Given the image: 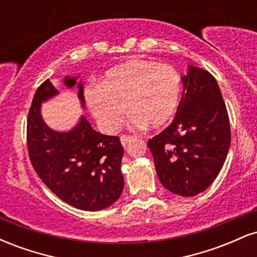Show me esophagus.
I'll use <instances>...</instances> for the list:
<instances>
[{"instance_id": "esophagus-1", "label": "esophagus", "mask_w": 257, "mask_h": 257, "mask_svg": "<svg viewBox=\"0 0 257 257\" xmlns=\"http://www.w3.org/2000/svg\"><path fill=\"white\" fill-rule=\"evenodd\" d=\"M133 140H134V137H129V135H122L120 137V143H122L123 146H126Z\"/></svg>"}]
</instances>
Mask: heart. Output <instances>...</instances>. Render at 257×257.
Here are the masks:
<instances>
[{
    "label": "heart",
    "mask_w": 257,
    "mask_h": 257,
    "mask_svg": "<svg viewBox=\"0 0 257 257\" xmlns=\"http://www.w3.org/2000/svg\"><path fill=\"white\" fill-rule=\"evenodd\" d=\"M84 96L91 113L107 132L122 124L125 105L134 128L162 126L179 107L181 77L172 65L134 59L106 71L100 84L85 88Z\"/></svg>",
    "instance_id": "heart-1"
}]
</instances>
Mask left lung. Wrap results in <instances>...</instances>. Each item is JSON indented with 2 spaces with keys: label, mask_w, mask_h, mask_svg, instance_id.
Returning <instances> with one entry per match:
<instances>
[{
  "label": "left lung",
  "mask_w": 257,
  "mask_h": 257,
  "mask_svg": "<svg viewBox=\"0 0 257 257\" xmlns=\"http://www.w3.org/2000/svg\"><path fill=\"white\" fill-rule=\"evenodd\" d=\"M172 124L150 139L159 181L170 192L193 197L219 175L231 145L228 113L211 73L188 66Z\"/></svg>",
  "instance_id": "obj_1"
}]
</instances>
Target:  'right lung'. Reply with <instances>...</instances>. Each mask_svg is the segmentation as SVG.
<instances>
[{
  "label": "right lung",
  "instance_id": "obj_1",
  "mask_svg": "<svg viewBox=\"0 0 257 257\" xmlns=\"http://www.w3.org/2000/svg\"><path fill=\"white\" fill-rule=\"evenodd\" d=\"M67 88L77 85L84 107L83 84L65 77ZM59 90L46 79L35 93L28 116V150L35 172L55 196L85 211L113 204L124 187L120 172L123 150L118 137L95 132L85 117L69 132H55L44 123L41 104Z\"/></svg>",
  "mask_w": 257,
  "mask_h": 257
}]
</instances>
